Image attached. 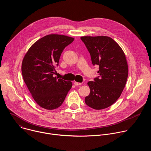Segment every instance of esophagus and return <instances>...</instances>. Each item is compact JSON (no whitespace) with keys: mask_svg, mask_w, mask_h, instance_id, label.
Returning a JSON list of instances; mask_svg holds the SVG:
<instances>
[{"mask_svg":"<svg viewBox=\"0 0 151 151\" xmlns=\"http://www.w3.org/2000/svg\"><path fill=\"white\" fill-rule=\"evenodd\" d=\"M74 84L75 85H76V86H79V85H81V84H82V83H80V82H74Z\"/></svg>","mask_w":151,"mask_h":151,"instance_id":"1","label":"esophagus"}]
</instances>
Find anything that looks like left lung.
Instances as JSON below:
<instances>
[{
	"label": "left lung",
	"instance_id": "obj_1",
	"mask_svg": "<svg viewBox=\"0 0 151 151\" xmlns=\"http://www.w3.org/2000/svg\"><path fill=\"white\" fill-rule=\"evenodd\" d=\"M81 39L89 51L93 65H99V76L89 81L87 106L96 110L107 108L120 97L127 80L128 69L125 54L111 37L82 36Z\"/></svg>",
	"mask_w": 151,
	"mask_h": 151
}]
</instances>
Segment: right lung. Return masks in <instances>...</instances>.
Masks as SVG:
<instances>
[{
  "label": "right lung",
  "instance_id": "obj_1",
  "mask_svg": "<svg viewBox=\"0 0 151 151\" xmlns=\"http://www.w3.org/2000/svg\"><path fill=\"white\" fill-rule=\"evenodd\" d=\"M74 38L48 35L37 40L26 54L21 72L33 99L41 107L53 110L63 103L72 82L54 77L61 54Z\"/></svg>",
  "mask_w": 151,
  "mask_h": 151
}]
</instances>
